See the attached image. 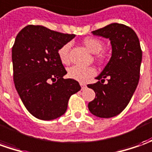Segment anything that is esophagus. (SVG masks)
<instances>
[{"mask_svg":"<svg viewBox=\"0 0 152 152\" xmlns=\"http://www.w3.org/2000/svg\"><path fill=\"white\" fill-rule=\"evenodd\" d=\"M80 87H81V90H84L86 87V85L84 84V83H80Z\"/></svg>","mask_w":152,"mask_h":152,"instance_id":"obj_1","label":"esophagus"}]
</instances>
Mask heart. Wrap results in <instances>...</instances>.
I'll use <instances>...</instances> for the list:
<instances>
[{
	"label": "heart",
	"mask_w": 152,
	"mask_h": 152,
	"mask_svg": "<svg viewBox=\"0 0 152 152\" xmlns=\"http://www.w3.org/2000/svg\"><path fill=\"white\" fill-rule=\"evenodd\" d=\"M83 45L86 46L87 50L91 53L96 55V58L100 63H105L107 61V54L104 50H102L104 47L103 41L100 39L95 37H86L82 41ZM69 50H70V44L63 45L58 50V56L61 62L64 65H67L70 63L69 59ZM96 71L93 67H86L80 66H73L68 69L67 76L73 80L85 82L89 78L95 76Z\"/></svg>",
	"instance_id": "obj_1"
}]
</instances>
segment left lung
Instances as JSON below:
<instances>
[{
  "label": "left lung",
  "instance_id": "left-lung-1",
  "mask_svg": "<svg viewBox=\"0 0 152 152\" xmlns=\"http://www.w3.org/2000/svg\"><path fill=\"white\" fill-rule=\"evenodd\" d=\"M92 34L108 38L112 51L109 62L96 77L97 82L87 85L96 93L88 108L96 116L111 118L126 107L137 89L142 51L136 32L126 25L112 23L93 31Z\"/></svg>",
  "mask_w": 152,
  "mask_h": 152
}]
</instances>
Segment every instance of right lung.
<instances>
[{
	"mask_svg": "<svg viewBox=\"0 0 152 152\" xmlns=\"http://www.w3.org/2000/svg\"><path fill=\"white\" fill-rule=\"evenodd\" d=\"M75 37L29 25L15 37L11 55L15 89L27 111L38 119L61 116L71 96L80 90L78 81L63 78L67 72L58 56L59 49Z\"/></svg>",
	"mask_w": 152,
	"mask_h": 152,
	"instance_id": "1",
	"label": "right lung"
}]
</instances>
